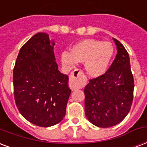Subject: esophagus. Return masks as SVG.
Returning <instances> with one entry per match:
<instances>
[{
    "label": "esophagus",
    "instance_id": "1",
    "mask_svg": "<svg viewBox=\"0 0 147 147\" xmlns=\"http://www.w3.org/2000/svg\"><path fill=\"white\" fill-rule=\"evenodd\" d=\"M82 74V71L80 70V69H76V70H74L71 73L70 76H69V78H70V80H71V88L72 89H76L78 87V84L77 82L78 81V76H80Z\"/></svg>",
    "mask_w": 147,
    "mask_h": 147
}]
</instances>
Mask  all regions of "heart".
Segmentation results:
<instances>
[{
  "label": "heart",
  "mask_w": 147,
  "mask_h": 147,
  "mask_svg": "<svg viewBox=\"0 0 147 147\" xmlns=\"http://www.w3.org/2000/svg\"><path fill=\"white\" fill-rule=\"evenodd\" d=\"M113 44L96 39H85L76 44L71 51L61 54L62 63L71 68L77 62L84 61V68L88 76L98 77L107 70L114 55Z\"/></svg>",
  "instance_id": "heart-1"
}]
</instances>
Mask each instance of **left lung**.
Returning <instances> with one entry per match:
<instances>
[{
	"label": "left lung",
	"instance_id": "8db88e82",
	"mask_svg": "<svg viewBox=\"0 0 147 147\" xmlns=\"http://www.w3.org/2000/svg\"><path fill=\"white\" fill-rule=\"evenodd\" d=\"M117 54L109 69L85 87V113L93 125L108 128L124 119L133 99L134 79L126 49L116 38Z\"/></svg>",
	"mask_w": 147,
	"mask_h": 147
}]
</instances>
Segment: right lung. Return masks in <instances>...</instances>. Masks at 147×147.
I'll use <instances>...</instances> for the list:
<instances>
[{"label":"right lung","mask_w":147,"mask_h":147,"mask_svg":"<svg viewBox=\"0 0 147 147\" xmlns=\"http://www.w3.org/2000/svg\"><path fill=\"white\" fill-rule=\"evenodd\" d=\"M54 41L34 34L20 49L14 71V96L20 113L34 125L49 127L65 117L71 94L69 76L58 70Z\"/></svg>","instance_id":"1"}]
</instances>
